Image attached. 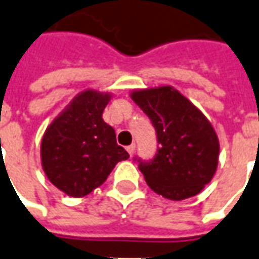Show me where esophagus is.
Masks as SVG:
<instances>
[{
  "label": "esophagus",
  "mask_w": 259,
  "mask_h": 259,
  "mask_svg": "<svg viewBox=\"0 0 259 259\" xmlns=\"http://www.w3.org/2000/svg\"><path fill=\"white\" fill-rule=\"evenodd\" d=\"M126 150H127V153H129L130 155H133L136 151V144H130V146H127V147H126Z\"/></svg>",
  "instance_id": "34e87169"
}]
</instances>
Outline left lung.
Returning <instances> with one entry per match:
<instances>
[{
	"label": "left lung",
	"instance_id": "obj_1",
	"mask_svg": "<svg viewBox=\"0 0 259 259\" xmlns=\"http://www.w3.org/2000/svg\"><path fill=\"white\" fill-rule=\"evenodd\" d=\"M132 99L150 117L157 133L154 157L135 158L147 185L171 200L198 195L218 168L219 139L210 122L169 85L133 91Z\"/></svg>",
	"mask_w": 259,
	"mask_h": 259
}]
</instances>
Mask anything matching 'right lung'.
<instances>
[{
	"mask_svg": "<svg viewBox=\"0 0 259 259\" xmlns=\"http://www.w3.org/2000/svg\"><path fill=\"white\" fill-rule=\"evenodd\" d=\"M109 94L94 90L78 94L49 126L41 139V165L49 181L73 198L104 184L119 161L129 154L117 146L115 129L102 112Z\"/></svg>",
	"mask_w": 259,
	"mask_h": 259,
	"instance_id": "right-lung-1",
	"label": "right lung"
}]
</instances>
